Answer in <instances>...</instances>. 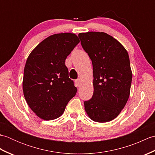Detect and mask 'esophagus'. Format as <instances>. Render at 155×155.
<instances>
[{"mask_svg":"<svg viewBox=\"0 0 155 155\" xmlns=\"http://www.w3.org/2000/svg\"><path fill=\"white\" fill-rule=\"evenodd\" d=\"M75 83H76V84H77V87H80L81 86V79H79V78H78V79H77V80H76Z\"/></svg>","mask_w":155,"mask_h":155,"instance_id":"esophagus-1","label":"esophagus"}]
</instances>
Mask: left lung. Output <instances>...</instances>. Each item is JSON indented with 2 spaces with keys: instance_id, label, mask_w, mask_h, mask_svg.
Masks as SVG:
<instances>
[{
  "instance_id": "obj_1",
  "label": "left lung",
  "mask_w": 155,
  "mask_h": 155,
  "mask_svg": "<svg viewBox=\"0 0 155 155\" xmlns=\"http://www.w3.org/2000/svg\"><path fill=\"white\" fill-rule=\"evenodd\" d=\"M78 37L93 68L94 93L84 101V110L93 121L109 122L120 114L130 95L133 74L128 54L105 32H81Z\"/></svg>"
}]
</instances>
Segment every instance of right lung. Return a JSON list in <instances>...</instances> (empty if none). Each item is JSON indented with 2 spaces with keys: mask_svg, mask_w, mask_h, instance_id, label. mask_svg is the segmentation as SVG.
Returning <instances> with one entry per match:
<instances>
[{
  "mask_svg": "<svg viewBox=\"0 0 155 155\" xmlns=\"http://www.w3.org/2000/svg\"><path fill=\"white\" fill-rule=\"evenodd\" d=\"M79 42L71 32L52 35L41 42L27 58L23 94L28 107L42 119L60 117L77 93L65 60Z\"/></svg>",
  "mask_w": 155,
  "mask_h": 155,
  "instance_id": "obj_1",
  "label": "right lung"
}]
</instances>
